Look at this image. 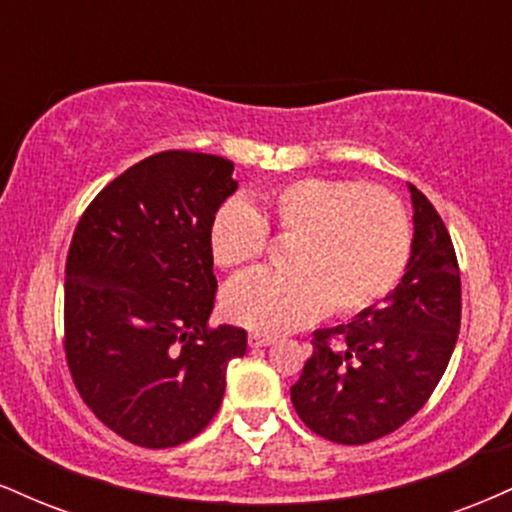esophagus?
I'll return each mask as SVG.
<instances>
[{"mask_svg": "<svg viewBox=\"0 0 512 512\" xmlns=\"http://www.w3.org/2000/svg\"><path fill=\"white\" fill-rule=\"evenodd\" d=\"M248 344L252 346V349H257V346H269V344H274V337H269V334L252 332L248 337Z\"/></svg>", "mask_w": 512, "mask_h": 512, "instance_id": "34e87169", "label": "esophagus"}]
</instances>
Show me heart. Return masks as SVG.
<instances>
[{
	"instance_id": "heart-1",
	"label": "heart",
	"mask_w": 512,
	"mask_h": 512,
	"mask_svg": "<svg viewBox=\"0 0 512 512\" xmlns=\"http://www.w3.org/2000/svg\"><path fill=\"white\" fill-rule=\"evenodd\" d=\"M267 236L289 240L286 269H262L231 281L223 313L236 325L281 334L313 325L330 308L356 317L385 301L411 252V221L395 192L358 180L301 175L228 199L209 223V250L223 269L257 262Z\"/></svg>"
}]
</instances>
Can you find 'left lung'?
I'll list each match as a JSON object with an SVG mask.
<instances>
[{
  "mask_svg": "<svg viewBox=\"0 0 512 512\" xmlns=\"http://www.w3.org/2000/svg\"><path fill=\"white\" fill-rule=\"evenodd\" d=\"M414 243L397 289L349 325L313 334L291 387L293 409L320 438L363 445L416 414L448 368L462 317L457 255L428 197L409 185Z\"/></svg>",
  "mask_w": 512,
  "mask_h": 512,
  "instance_id": "left-lung-1",
  "label": "left lung"
}]
</instances>
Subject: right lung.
<instances>
[{
	"instance_id": "right-lung-1",
	"label": "right lung",
	"mask_w": 512,
	"mask_h": 512,
	"mask_svg": "<svg viewBox=\"0 0 512 512\" xmlns=\"http://www.w3.org/2000/svg\"><path fill=\"white\" fill-rule=\"evenodd\" d=\"M238 190L233 161L170 149L103 187L74 228L64 354L86 407L139 448H175L221 407L248 332L209 327L214 211Z\"/></svg>"
}]
</instances>
